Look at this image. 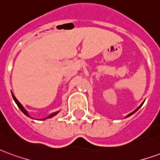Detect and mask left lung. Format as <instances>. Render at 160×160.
Instances as JSON below:
<instances>
[{
	"label": "left lung",
	"instance_id": "8db88e82",
	"mask_svg": "<svg viewBox=\"0 0 160 160\" xmlns=\"http://www.w3.org/2000/svg\"><path fill=\"white\" fill-rule=\"evenodd\" d=\"M144 104V102H143V103H142V104H141V105H140V106H139V107L137 108V109H135V110H134V111H133V112H131V113H129V114L128 115V116H127V117H126V118H128V117H130L131 115H133V114H134V113H135V112H136V111H137L138 110H139V109H140V108L141 107V106H142V104Z\"/></svg>",
	"mask_w": 160,
	"mask_h": 160
}]
</instances>
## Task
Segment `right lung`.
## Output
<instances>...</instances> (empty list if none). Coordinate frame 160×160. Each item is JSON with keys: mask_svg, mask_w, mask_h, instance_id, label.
<instances>
[{"mask_svg": "<svg viewBox=\"0 0 160 160\" xmlns=\"http://www.w3.org/2000/svg\"><path fill=\"white\" fill-rule=\"evenodd\" d=\"M12 98H13V100L15 101V103H16V104H17V105H18V107H19V109H20V111H22L23 113H24V114L26 115V116H27V117H29V118H31V117H30V115L28 114V111H26V109H25V108L23 107V105H22V104H20V103H19V101H18V99H17V98H16L15 96H14V95H13V93H12ZM58 112H59V111H56V112H54V113H51V114L49 115V116H48V117H47V118H44V119H43V120H45V119H48V118H53V117H54V116H56V115L57 114V113H58Z\"/></svg>", "mask_w": 160, "mask_h": 160, "instance_id": "right-lung-1", "label": "right lung"}]
</instances>
